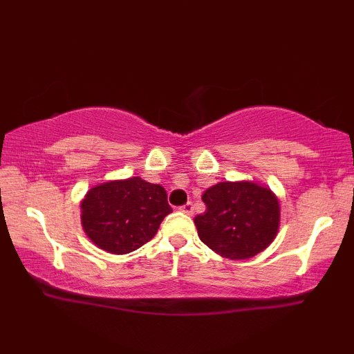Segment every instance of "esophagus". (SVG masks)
Wrapping results in <instances>:
<instances>
[{"instance_id":"esophagus-1","label":"esophagus","mask_w":354,"mask_h":354,"mask_svg":"<svg viewBox=\"0 0 354 354\" xmlns=\"http://www.w3.org/2000/svg\"><path fill=\"white\" fill-rule=\"evenodd\" d=\"M179 211L187 214V215H192V214H194V205H192V203H185V205L179 207Z\"/></svg>"}]
</instances>
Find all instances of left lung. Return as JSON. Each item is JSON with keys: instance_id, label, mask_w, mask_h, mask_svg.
Returning <instances> with one entry per match:
<instances>
[{"instance_id": "obj_1", "label": "left lung", "mask_w": 354, "mask_h": 354, "mask_svg": "<svg viewBox=\"0 0 354 354\" xmlns=\"http://www.w3.org/2000/svg\"><path fill=\"white\" fill-rule=\"evenodd\" d=\"M206 212L194 218L203 243L227 259H250L273 242L279 203L254 183H218L203 194Z\"/></svg>"}]
</instances>
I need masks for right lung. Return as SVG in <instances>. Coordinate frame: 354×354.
<instances>
[{
	"instance_id": "obj_1",
	"label": "right lung",
	"mask_w": 354,
	"mask_h": 354,
	"mask_svg": "<svg viewBox=\"0 0 354 354\" xmlns=\"http://www.w3.org/2000/svg\"><path fill=\"white\" fill-rule=\"evenodd\" d=\"M170 212L162 185L137 176L100 184L81 203L86 234L97 247L113 254L131 253L151 241Z\"/></svg>"
}]
</instances>
